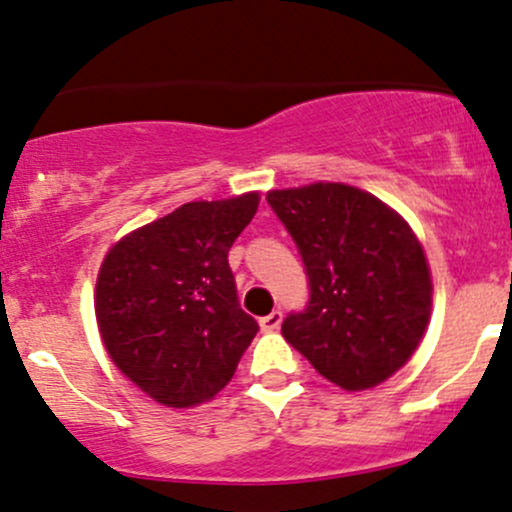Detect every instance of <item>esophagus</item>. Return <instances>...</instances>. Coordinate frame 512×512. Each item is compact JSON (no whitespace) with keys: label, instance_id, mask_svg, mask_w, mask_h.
<instances>
[{"label":"esophagus","instance_id":"obj_1","mask_svg":"<svg viewBox=\"0 0 512 512\" xmlns=\"http://www.w3.org/2000/svg\"><path fill=\"white\" fill-rule=\"evenodd\" d=\"M279 324H282V311H272V314L262 316L260 319V326L265 328V331H277Z\"/></svg>","mask_w":512,"mask_h":512}]
</instances>
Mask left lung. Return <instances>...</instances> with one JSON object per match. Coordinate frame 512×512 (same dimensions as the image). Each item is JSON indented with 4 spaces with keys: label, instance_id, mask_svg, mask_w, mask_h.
<instances>
[{
    "label": "left lung",
    "instance_id": "obj_1",
    "mask_svg": "<svg viewBox=\"0 0 512 512\" xmlns=\"http://www.w3.org/2000/svg\"><path fill=\"white\" fill-rule=\"evenodd\" d=\"M267 203L309 279V301L282 321L284 338L343 390L383 383L410 360L432 309V277L410 225L343 184L270 191Z\"/></svg>",
    "mask_w": 512,
    "mask_h": 512
}]
</instances>
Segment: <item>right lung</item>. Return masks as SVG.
Listing matches in <instances>:
<instances>
[{"mask_svg":"<svg viewBox=\"0 0 512 512\" xmlns=\"http://www.w3.org/2000/svg\"><path fill=\"white\" fill-rule=\"evenodd\" d=\"M260 196L184 203L107 252L95 316L112 363L166 407L211 400L260 331L240 309L228 252Z\"/></svg>","mask_w":512,"mask_h":512,"instance_id":"obj_1","label":"right lung"}]
</instances>
